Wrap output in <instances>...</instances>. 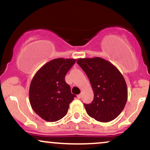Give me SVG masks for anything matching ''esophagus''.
Returning <instances> with one entry per match:
<instances>
[{"mask_svg":"<svg viewBox=\"0 0 150 150\" xmlns=\"http://www.w3.org/2000/svg\"><path fill=\"white\" fill-rule=\"evenodd\" d=\"M81 97H82V94H78V95H77V99H80V98H81Z\"/></svg>","mask_w":150,"mask_h":150,"instance_id":"1","label":"esophagus"}]
</instances>
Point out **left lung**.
I'll return each instance as SVG.
<instances>
[{"label":"left lung","instance_id":"8db88e82","mask_svg":"<svg viewBox=\"0 0 150 150\" xmlns=\"http://www.w3.org/2000/svg\"><path fill=\"white\" fill-rule=\"evenodd\" d=\"M77 63L88 77L94 92L92 102L84 104L87 114L100 122L115 119L128 99L123 75L112 63L99 57L79 58Z\"/></svg>","mask_w":150,"mask_h":150}]
</instances>
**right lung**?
Listing matches in <instances>:
<instances>
[{
	"instance_id": "add662e5",
	"label": "right lung",
	"mask_w": 150,
	"mask_h": 150,
	"mask_svg": "<svg viewBox=\"0 0 150 150\" xmlns=\"http://www.w3.org/2000/svg\"><path fill=\"white\" fill-rule=\"evenodd\" d=\"M76 60L59 58L46 63L34 75L29 92L34 112L42 119L55 122L67 114L69 104L76 97L65 76Z\"/></svg>"
}]
</instances>
